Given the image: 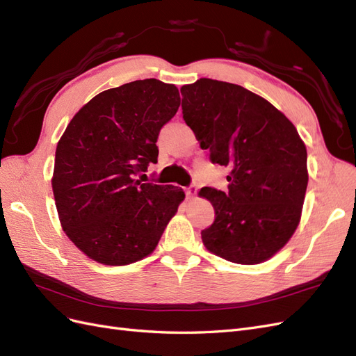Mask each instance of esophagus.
<instances>
[{
    "label": "esophagus",
    "instance_id": "esophagus-1",
    "mask_svg": "<svg viewBox=\"0 0 356 356\" xmlns=\"http://www.w3.org/2000/svg\"><path fill=\"white\" fill-rule=\"evenodd\" d=\"M197 193V186L196 184H191V186H188L187 188H186V195H187V197H193Z\"/></svg>",
    "mask_w": 356,
    "mask_h": 356
}]
</instances>
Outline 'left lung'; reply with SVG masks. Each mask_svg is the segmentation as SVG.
Segmentation results:
<instances>
[{
    "mask_svg": "<svg viewBox=\"0 0 356 356\" xmlns=\"http://www.w3.org/2000/svg\"><path fill=\"white\" fill-rule=\"evenodd\" d=\"M182 118L212 163L229 166V190L203 187L215 221L204 246L238 264H258L296 232L307 188V153L275 106L238 84L200 79L182 86Z\"/></svg>",
    "mask_w": 356,
    "mask_h": 356,
    "instance_id": "1",
    "label": "left lung"
}]
</instances>
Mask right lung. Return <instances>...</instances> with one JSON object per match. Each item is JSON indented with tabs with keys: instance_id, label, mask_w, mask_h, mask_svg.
<instances>
[{
	"instance_id": "obj_1",
	"label": "right lung",
	"mask_w": 356,
	"mask_h": 356,
	"mask_svg": "<svg viewBox=\"0 0 356 356\" xmlns=\"http://www.w3.org/2000/svg\"><path fill=\"white\" fill-rule=\"evenodd\" d=\"M179 92L156 79L104 90L59 139L51 187L63 232L92 260L124 266L154 251L184 200L182 188L143 182Z\"/></svg>"
}]
</instances>
